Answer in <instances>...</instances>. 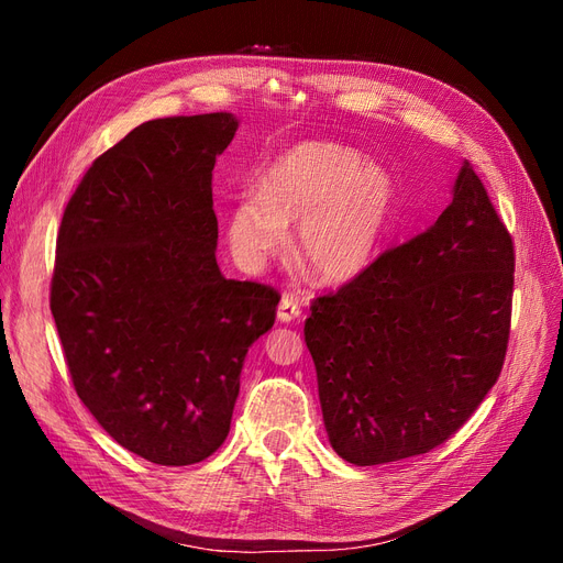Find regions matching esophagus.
<instances>
[{
    "instance_id": "34e87169",
    "label": "esophagus",
    "mask_w": 563,
    "mask_h": 563,
    "mask_svg": "<svg viewBox=\"0 0 563 563\" xmlns=\"http://www.w3.org/2000/svg\"><path fill=\"white\" fill-rule=\"evenodd\" d=\"M300 312H302V308H300V302H298V300H294L291 296H284V298H282V302H279V310H277L279 321H284V323H288V321H296V319L300 317Z\"/></svg>"
}]
</instances>
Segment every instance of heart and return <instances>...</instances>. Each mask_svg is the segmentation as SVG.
Listing matches in <instances>:
<instances>
[{"label": "heart", "instance_id": "obj_1", "mask_svg": "<svg viewBox=\"0 0 563 563\" xmlns=\"http://www.w3.org/2000/svg\"><path fill=\"white\" fill-rule=\"evenodd\" d=\"M395 199V178L354 147L300 143L269 164L261 192L234 203L228 236L240 263L258 269L288 249V225L300 223L305 269L319 282L343 284L373 261Z\"/></svg>", "mask_w": 563, "mask_h": 563}]
</instances>
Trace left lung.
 <instances>
[{
    "label": "left lung",
    "mask_w": 563,
    "mask_h": 563,
    "mask_svg": "<svg viewBox=\"0 0 563 563\" xmlns=\"http://www.w3.org/2000/svg\"><path fill=\"white\" fill-rule=\"evenodd\" d=\"M512 294V234L465 162L434 225L310 305L333 451L366 467L451 439L500 376Z\"/></svg>",
    "instance_id": "8db88e82"
}]
</instances>
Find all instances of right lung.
<instances>
[{
  "mask_svg": "<svg viewBox=\"0 0 563 563\" xmlns=\"http://www.w3.org/2000/svg\"><path fill=\"white\" fill-rule=\"evenodd\" d=\"M230 112L152 119L103 152L60 220L51 277L75 391L119 446L195 465L223 444L279 294L216 263L211 172Z\"/></svg>",
  "mask_w": 563,
  "mask_h": 563,
  "instance_id": "add662e5",
  "label": "right lung"
}]
</instances>
